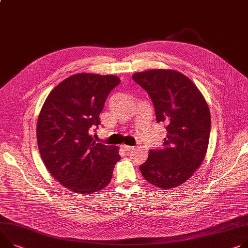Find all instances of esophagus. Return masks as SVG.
Returning <instances> with one entry per match:
<instances>
[{
  "mask_svg": "<svg viewBox=\"0 0 248 248\" xmlns=\"http://www.w3.org/2000/svg\"><path fill=\"white\" fill-rule=\"evenodd\" d=\"M122 149L124 150V151H126V152H132V151H134L135 150V147H132V146H127V145H122Z\"/></svg>",
  "mask_w": 248,
  "mask_h": 248,
  "instance_id": "obj_1",
  "label": "esophagus"
}]
</instances>
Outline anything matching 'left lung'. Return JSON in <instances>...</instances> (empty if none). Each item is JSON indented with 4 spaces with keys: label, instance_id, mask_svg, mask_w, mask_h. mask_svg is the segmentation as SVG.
<instances>
[{
    "label": "left lung",
    "instance_id": "8db88e82",
    "mask_svg": "<svg viewBox=\"0 0 248 248\" xmlns=\"http://www.w3.org/2000/svg\"><path fill=\"white\" fill-rule=\"evenodd\" d=\"M132 78L148 92L157 123L167 129L164 148L150 150L141 173L158 187L179 186L204 160L211 134L207 103L194 82L176 70L151 69L134 73Z\"/></svg>",
    "mask_w": 248,
    "mask_h": 248
}]
</instances>
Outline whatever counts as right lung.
I'll return each instance as SVG.
<instances>
[{
    "label": "right lung",
    "instance_id": "right-lung-1",
    "mask_svg": "<svg viewBox=\"0 0 248 248\" xmlns=\"http://www.w3.org/2000/svg\"><path fill=\"white\" fill-rule=\"evenodd\" d=\"M120 81L115 75L73 74L50 91L43 105L36 124L40 154L49 174L71 192H99L121 158L118 147L96 143L90 134L100 124L108 94Z\"/></svg>",
    "mask_w": 248,
    "mask_h": 248
}]
</instances>
